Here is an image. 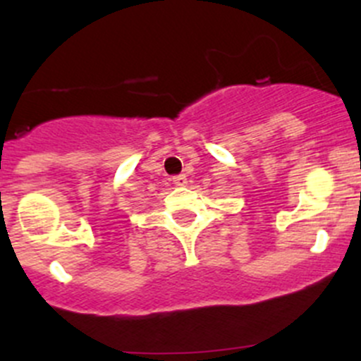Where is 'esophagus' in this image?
Listing matches in <instances>:
<instances>
[{
  "label": "esophagus",
  "mask_w": 361,
  "mask_h": 361,
  "mask_svg": "<svg viewBox=\"0 0 361 361\" xmlns=\"http://www.w3.org/2000/svg\"><path fill=\"white\" fill-rule=\"evenodd\" d=\"M173 183L178 185V187H183V185H187V176L185 174H176V176H173Z\"/></svg>",
  "instance_id": "obj_1"
}]
</instances>
